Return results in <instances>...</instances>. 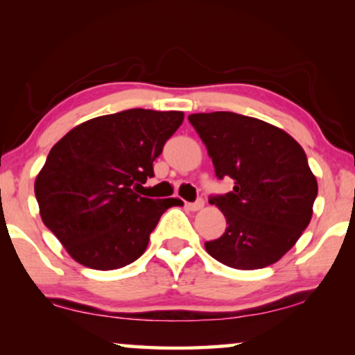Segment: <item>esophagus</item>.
I'll list each match as a JSON object with an SVG mask.
<instances>
[{
    "instance_id": "34e87169",
    "label": "esophagus",
    "mask_w": 355,
    "mask_h": 355,
    "mask_svg": "<svg viewBox=\"0 0 355 355\" xmlns=\"http://www.w3.org/2000/svg\"><path fill=\"white\" fill-rule=\"evenodd\" d=\"M186 207L189 208V210L197 211V210H200V208H203V200H202V198H197L196 202H189V203H186Z\"/></svg>"
}]
</instances>
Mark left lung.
<instances>
[{
  "label": "left lung",
  "instance_id": "1",
  "mask_svg": "<svg viewBox=\"0 0 355 355\" xmlns=\"http://www.w3.org/2000/svg\"><path fill=\"white\" fill-rule=\"evenodd\" d=\"M231 192L210 197L226 218L221 237L205 242L213 259L237 270L278 261L309 226L318 184L304 148L265 121L230 111L189 116Z\"/></svg>",
  "mask_w": 355,
  "mask_h": 355
}]
</instances>
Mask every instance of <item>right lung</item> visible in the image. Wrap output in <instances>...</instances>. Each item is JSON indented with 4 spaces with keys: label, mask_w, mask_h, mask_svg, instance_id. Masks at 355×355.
<instances>
[{
    "label": "right lung",
    "mask_w": 355,
    "mask_h": 355,
    "mask_svg": "<svg viewBox=\"0 0 355 355\" xmlns=\"http://www.w3.org/2000/svg\"><path fill=\"white\" fill-rule=\"evenodd\" d=\"M182 119L181 111L125 110L85 121L50 150L35 197L45 226L76 261L94 270L132 263L163 213L181 205L139 192Z\"/></svg>",
    "instance_id": "obj_1"
}]
</instances>
